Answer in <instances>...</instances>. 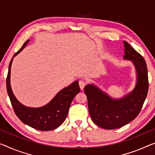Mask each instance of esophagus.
<instances>
[{"label": "esophagus", "instance_id": "esophagus-1", "mask_svg": "<svg viewBox=\"0 0 155 155\" xmlns=\"http://www.w3.org/2000/svg\"><path fill=\"white\" fill-rule=\"evenodd\" d=\"M87 84V80L82 79V80H80L79 81L80 87V89H82V90L84 89V87H85V85Z\"/></svg>", "mask_w": 155, "mask_h": 155}]
</instances>
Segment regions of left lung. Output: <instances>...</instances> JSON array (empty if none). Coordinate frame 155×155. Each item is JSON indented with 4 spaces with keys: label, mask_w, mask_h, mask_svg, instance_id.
<instances>
[{
    "label": "left lung",
    "mask_w": 155,
    "mask_h": 155,
    "mask_svg": "<svg viewBox=\"0 0 155 155\" xmlns=\"http://www.w3.org/2000/svg\"><path fill=\"white\" fill-rule=\"evenodd\" d=\"M124 59L132 60L137 73L134 89L121 99L115 100L93 84L84 87L88 107L93 122L106 130H114L134 120L142 109L148 91V76L146 62L141 54L127 42L123 41Z\"/></svg>",
    "instance_id": "left-lung-1"
}]
</instances>
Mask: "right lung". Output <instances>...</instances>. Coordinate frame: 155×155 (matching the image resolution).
<instances>
[{
	"label": "right lung",
	"mask_w": 155,
	"mask_h": 155,
	"mask_svg": "<svg viewBox=\"0 0 155 155\" xmlns=\"http://www.w3.org/2000/svg\"><path fill=\"white\" fill-rule=\"evenodd\" d=\"M28 42V41L23 44L19 51L14 54L13 58L24 48ZM13 58L9 64L6 85L7 91L16 115L23 123L34 129L41 131H50L58 128L65 120L71 102L74 97L80 91L78 81H75L68 87L61 90L46 105L39 108L28 107L17 101L12 91L10 70Z\"/></svg>",
	"instance_id": "1"
}]
</instances>
